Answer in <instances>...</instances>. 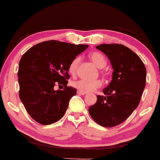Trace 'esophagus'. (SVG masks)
<instances>
[{"mask_svg":"<svg viewBox=\"0 0 160 160\" xmlns=\"http://www.w3.org/2000/svg\"><path fill=\"white\" fill-rule=\"evenodd\" d=\"M77 93H78V95H85L87 92H83V91H82V90H77Z\"/></svg>","mask_w":160,"mask_h":160,"instance_id":"34e87169","label":"esophagus"}]
</instances>
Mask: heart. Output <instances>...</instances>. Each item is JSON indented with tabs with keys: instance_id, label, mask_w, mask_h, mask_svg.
Listing matches in <instances>:
<instances>
[{
	"instance_id": "1",
	"label": "heart",
	"mask_w": 160,
	"mask_h": 160,
	"mask_svg": "<svg viewBox=\"0 0 160 160\" xmlns=\"http://www.w3.org/2000/svg\"><path fill=\"white\" fill-rule=\"evenodd\" d=\"M89 58L98 68H103L107 65L108 61L106 57L102 52H98V51H93V52L89 53ZM80 61V57L76 56L70 62L68 66V71L71 75H75L76 73ZM72 85L76 89L82 90L83 92H94L98 88H101L102 86V82L100 79H80L72 82Z\"/></svg>"
}]
</instances>
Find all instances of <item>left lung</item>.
Masks as SVG:
<instances>
[{
  "mask_svg": "<svg viewBox=\"0 0 160 160\" xmlns=\"http://www.w3.org/2000/svg\"><path fill=\"white\" fill-rule=\"evenodd\" d=\"M110 61L113 77L97 96L96 103L89 108L92 119L102 127L120 125L138 107L146 82V68L141 58L131 49L119 44L96 46Z\"/></svg>",
  "mask_w": 160,
  "mask_h": 160,
  "instance_id": "1",
  "label": "left lung"
}]
</instances>
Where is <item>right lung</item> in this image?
I'll return each instance as SVG.
<instances>
[{"mask_svg":"<svg viewBox=\"0 0 160 160\" xmlns=\"http://www.w3.org/2000/svg\"><path fill=\"white\" fill-rule=\"evenodd\" d=\"M88 45L51 40L35 44L19 62V97L29 115L39 124L50 125L64 116L77 90L68 87V66ZM63 90H54V86Z\"/></svg>","mask_w":160,"mask_h":160,"instance_id":"1","label":"right lung"}]
</instances>
